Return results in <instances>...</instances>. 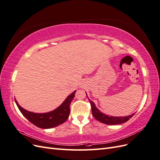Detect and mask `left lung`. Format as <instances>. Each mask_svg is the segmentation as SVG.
Instances as JSON below:
<instances>
[{
  "label": "left lung",
  "mask_w": 160,
  "mask_h": 160,
  "mask_svg": "<svg viewBox=\"0 0 160 160\" xmlns=\"http://www.w3.org/2000/svg\"><path fill=\"white\" fill-rule=\"evenodd\" d=\"M87 95V93H86ZM88 96V95H87ZM89 99V98H88ZM89 102L91 106V111L92 114H93V117L98 120L99 122L107 124V125H118V124H122L125 122H128V121L132 118L134 115L135 113H133L128 116H125V117H113V116H109L108 115H105L97 108L95 103L89 99Z\"/></svg>",
  "instance_id": "obj_1"
}]
</instances>
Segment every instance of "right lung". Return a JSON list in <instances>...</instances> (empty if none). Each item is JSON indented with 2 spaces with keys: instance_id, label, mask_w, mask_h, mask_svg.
Masks as SVG:
<instances>
[{
  "instance_id": "add662e5",
  "label": "right lung",
  "mask_w": 160,
  "mask_h": 160,
  "mask_svg": "<svg viewBox=\"0 0 160 160\" xmlns=\"http://www.w3.org/2000/svg\"><path fill=\"white\" fill-rule=\"evenodd\" d=\"M76 91L70 94L59 107L50 112L44 113H37L28 111L21 108L17 100L15 103L21 113L37 127L42 129H50L63 123L68 119L70 113V105L74 98Z\"/></svg>"
}]
</instances>
